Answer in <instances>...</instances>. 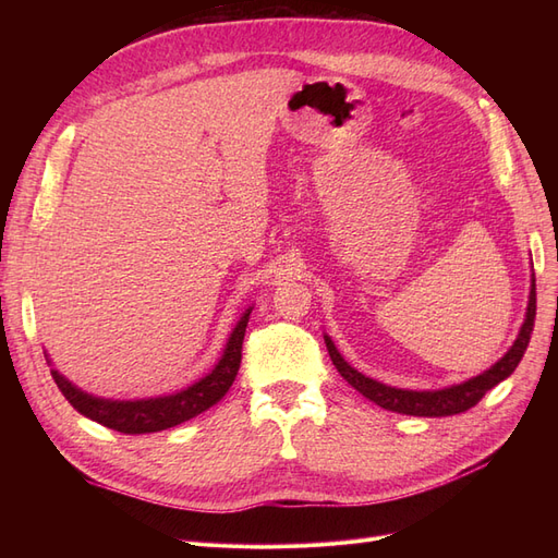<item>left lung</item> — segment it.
Segmentation results:
<instances>
[{"label":"left lung","instance_id":"8db88e82","mask_svg":"<svg viewBox=\"0 0 558 558\" xmlns=\"http://www.w3.org/2000/svg\"><path fill=\"white\" fill-rule=\"evenodd\" d=\"M533 324H535V277H531L526 318H523L521 330L517 335L514 344L508 349V353H505V356L496 361L492 367L484 369L482 375L470 377L461 384L435 388V391H410V388H396V386L381 384L373 377H365L356 367H351L342 359V353L337 351L330 335H324V340L337 373H340L367 400L379 404V408L388 412H398V414H410V416H451V414H461L470 408H475L486 391H492L496 384L508 379L514 373L519 361L523 359V351H526L531 342Z\"/></svg>","mask_w":558,"mask_h":558}]
</instances>
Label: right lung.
Instances as JSON below:
<instances>
[{
    "label": "right lung",
    "mask_w": 558,
    "mask_h": 558,
    "mask_svg": "<svg viewBox=\"0 0 558 558\" xmlns=\"http://www.w3.org/2000/svg\"><path fill=\"white\" fill-rule=\"evenodd\" d=\"M251 310L253 307L244 310L238 324H234L228 342L223 347L221 359H218V363L209 369V373L170 396L113 400V398H102V396H93L88 391H83V388H78L64 375H60L56 367H50V375H53L62 396L70 400V404L78 414L88 416L90 421H97V424H102L111 430L125 433V435H142V433H158V430L174 428L183 424V421L207 412L211 404H216L230 391V386L234 377H238V369L242 363V342H244ZM46 361L50 365L48 353H46Z\"/></svg>",
    "instance_id": "obj_1"
}]
</instances>
